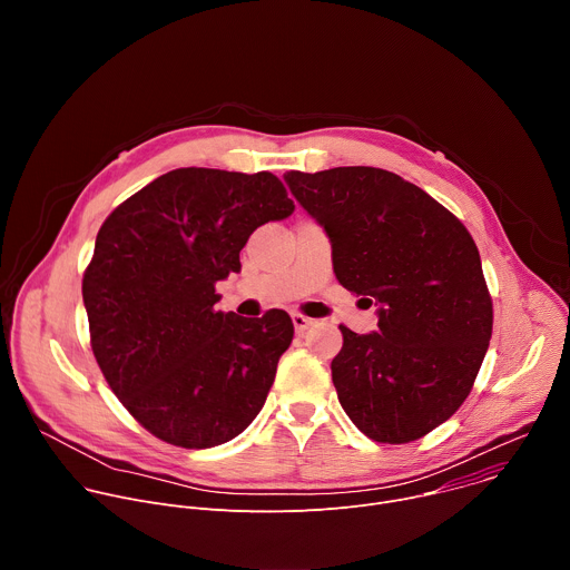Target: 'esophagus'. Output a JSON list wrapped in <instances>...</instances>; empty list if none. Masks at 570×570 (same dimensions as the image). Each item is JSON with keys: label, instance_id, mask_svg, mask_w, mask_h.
<instances>
[{"label": "esophagus", "instance_id": "esophagus-1", "mask_svg": "<svg viewBox=\"0 0 570 570\" xmlns=\"http://www.w3.org/2000/svg\"><path fill=\"white\" fill-rule=\"evenodd\" d=\"M293 317V327H295V332L302 336L308 327H313V322L315 320H311V317H306V315H302V313H293L291 315Z\"/></svg>", "mask_w": 570, "mask_h": 570}]
</instances>
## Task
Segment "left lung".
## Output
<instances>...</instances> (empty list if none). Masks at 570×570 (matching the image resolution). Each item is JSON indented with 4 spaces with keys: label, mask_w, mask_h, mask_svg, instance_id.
Instances as JSON below:
<instances>
[{
    "label": "left lung",
    "mask_w": 570,
    "mask_h": 570,
    "mask_svg": "<svg viewBox=\"0 0 570 570\" xmlns=\"http://www.w3.org/2000/svg\"><path fill=\"white\" fill-rule=\"evenodd\" d=\"M327 229L338 282L379 304V332L343 327L338 401L361 433L405 444L446 422L490 347L494 308L471 234L417 185L374 167L284 176Z\"/></svg>",
    "instance_id": "8db88e82"
}]
</instances>
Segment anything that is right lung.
Returning a JSON list of instances; mask_svg holds the SVG:
<instances>
[{
  "mask_svg": "<svg viewBox=\"0 0 570 570\" xmlns=\"http://www.w3.org/2000/svg\"><path fill=\"white\" fill-rule=\"evenodd\" d=\"M295 209L268 171L176 169L104 220L83 275L95 358L124 409L183 449L218 446L264 409L293 341L286 311H216L250 234Z\"/></svg>",
  "mask_w": 570,
  "mask_h": 570,
  "instance_id": "1",
  "label": "right lung"
}]
</instances>
